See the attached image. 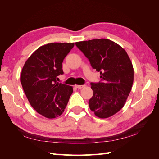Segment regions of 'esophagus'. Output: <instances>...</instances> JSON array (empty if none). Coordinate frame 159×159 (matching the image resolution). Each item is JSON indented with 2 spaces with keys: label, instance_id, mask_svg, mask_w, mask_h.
Listing matches in <instances>:
<instances>
[{
  "label": "esophagus",
  "instance_id": "34e87169",
  "mask_svg": "<svg viewBox=\"0 0 159 159\" xmlns=\"http://www.w3.org/2000/svg\"><path fill=\"white\" fill-rule=\"evenodd\" d=\"M85 86V85H76V88H78V89H81V88H83V87H84Z\"/></svg>",
  "mask_w": 159,
  "mask_h": 159
}]
</instances>
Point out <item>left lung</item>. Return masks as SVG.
Here are the masks:
<instances>
[{
  "label": "left lung",
  "mask_w": 159,
  "mask_h": 159,
  "mask_svg": "<svg viewBox=\"0 0 159 159\" xmlns=\"http://www.w3.org/2000/svg\"><path fill=\"white\" fill-rule=\"evenodd\" d=\"M76 46L100 72V81L91 83L89 106L97 117L107 118L124 105L133 83V64L125 50L108 39L76 42Z\"/></svg>",
  "instance_id": "obj_1"
}]
</instances>
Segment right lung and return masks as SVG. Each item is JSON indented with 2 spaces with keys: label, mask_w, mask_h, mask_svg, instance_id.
<instances>
[{
  "label": "right lung",
  "mask_w": 159,
  "mask_h": 159,
  "mask_svg": "<svg viewBox=\"0 0 159 159\" xmlns=\"http://www.w3.org/2000/svg\"><path fill=\"white\" fill-rule=\"evenodd\" d=\"M74 43H50L37 49L25 62L21 84L29 103L49 119L63 113L73 92L72 87L57 81L63 74V59Z\"/></svg>",
  "instance_id": "1"
}]
</instances>
